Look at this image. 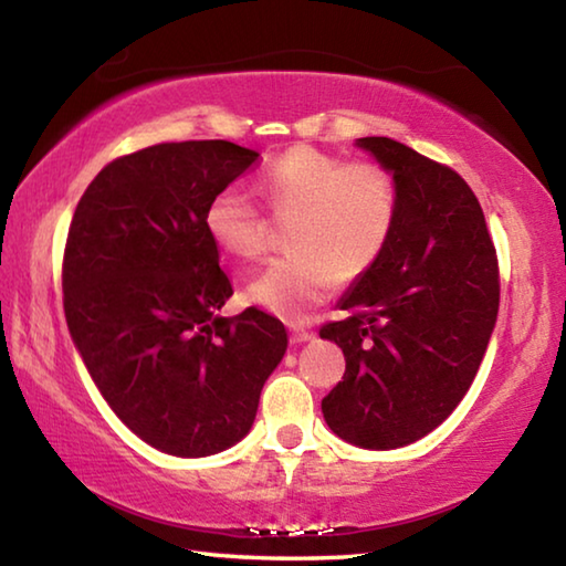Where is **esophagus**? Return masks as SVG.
<instances>
[{"label":"esophagus","instance_id":"1","mask_svg":"<svg viewBox=\"0 0 566 566\" xmlns=\"http://www.w3.org/2000/svg\"><path fill=\"white\" fill-rule=\"evenodd\" d=\"M290 334H292V342L294 344H302V342L314 339V332L310 327H302V324H292Z\"/></svg>","mask_w":566,"mask_h":566}]
</instances>
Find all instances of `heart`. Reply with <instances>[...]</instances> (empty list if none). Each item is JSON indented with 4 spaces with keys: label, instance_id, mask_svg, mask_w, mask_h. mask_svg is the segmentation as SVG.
I'll list each match as a JSON object with an SVG mask.
<instances>
[{
    "label": "heart",
    "instance_id": "heart-1",
    "mask_svg": "<svg viewBox=\"0 0 566 566\" xmlns=\"http://www.w3.org/2000/svg\"><path fill=\"white\" fill-rule=\"evenodd\" d=\"M276 219H289L290 254L249 284V300L280 317H302L327 300L337 280L367 274L391 242L399 214L395 177L377 161H349L312 147H294L274 159L260 179ZM205 227L222 252L256 260L266 249L260 207L239 185L214 191Z\"/></svg>",
    "mask_w": 566,
    "mask_h": 566
}]
</instances>
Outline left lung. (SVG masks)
<instances>
[{"label": "left lung", "mask_w": 566, "mask_h": 566, "mask_svg": "<svg viewBox=\"0 0 566 566\" xmlns=\"http://www.w3.org/2000/svg\"><path fill=\"white\" fill-rule=\"evenodd\" d=\"M357 145L395 175L399 214L381 260L319 334L347 369L322 399L329 429L364 449L417 442L472 387L500 310V262L479 199L452 167L389 137Z\"/></svg>", "instance_id": "left-lung-1"}]
</instances>
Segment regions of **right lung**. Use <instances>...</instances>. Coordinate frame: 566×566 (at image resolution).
<instances>
[{"mask_svg":"<svg viewBox=\"0 0 566 566\" xmlns=\"http://www.w3.org/2000/svg\"><path fill=\"white\" fill-rule=\"evenodd\" d=\"M256 159L224 139L165 142L109 161L74 209L66 327L114 415L159 452L207 457L237 444L284 357L272 314H217L234 290L205 209Z\"/></svg>","mask_w":566,"mask_h":566,"instance_id":"obj_1","label":"right lung"}]
</instances>
